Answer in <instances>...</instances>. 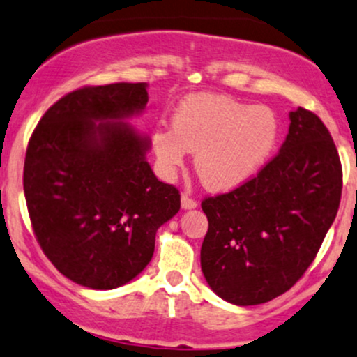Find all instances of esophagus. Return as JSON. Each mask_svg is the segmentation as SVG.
Returning a JSON list of instances; mask_svg holds the SVG:
<instances>
[{
	"label": "esophagus",
	"instance_id": "esophagus-1",
	"mask_svg": "<svg viewBox=\"0 0 357 357\" xmlns=\"http://www.w3.org/2000/svg\"><path fill=\"white\" fill-rule=\"evenodd\" d=\"M197 199H193V198H190L188 197L186 193H183V197H181V206L185 210H191V208H197Z\"/></svg>",
	"mask_w": 357,
	"mask_h": 357
}]
</instances>
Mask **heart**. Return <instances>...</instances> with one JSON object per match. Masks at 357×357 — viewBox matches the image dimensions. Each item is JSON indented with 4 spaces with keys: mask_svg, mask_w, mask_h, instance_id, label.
<instances>
[{
    "mask_svg": "<svg viewBox=\"0 0 357 357\" xmlns=\"http://www.w3.org/2000/svg\"><path fill=\"white\" fill-rule=\"evenodd\" d=\"M280 132L276 113L220 95L188 98L172 127L152 135L155 158L166 174L197 152L195 169L210 190H232L252 178L271 155Z\"/></svg>",
    "mask_w": 357,
    "mask_h": 357,
    "instance_id": "1",
    "label": "heart"
}]
</instances>
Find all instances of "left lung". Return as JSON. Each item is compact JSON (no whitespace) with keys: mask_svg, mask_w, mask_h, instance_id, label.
Wrapping results in <instances>:
<instances>
[{"mask_svg":"<svg viewBox=\"0 0 357 357\" xmlns=\"http://www.w3.org/2000/svg\"><path fill=\"white\" fill-rule=\"evenodd\" d=\"M280 152L229 193L206 197L202 271L223 300L276 298L303 276L337 215L342 166L331 132L305 108L289 113Z\"/></svg>","mask_w":357,"mask_h":357,"instance_id":"8db88e82","label":"left lung"}]
</instances>
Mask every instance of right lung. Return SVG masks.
I'll return each instance as SVG.
<instances>
[{
  "label": "right lung",
  "mask_w": 357,
  "mask_h": 357,
  "mask_svg": "<svg viewBox=\"0 0 357 357\" xmlns=\"http://www.w3.org/2000/svg\"><path fill=\"white\" fill-rule=\"evenodd\" d=\"M147 83L84 86L56 101L29 140L23 190L47 259L81 287L113 289L151 262L155 232L181 208L178 188L146 160L149 140L125 119Z\"/></svg>",
  "instance_id": "right-lung-1"
}]
</instances>
